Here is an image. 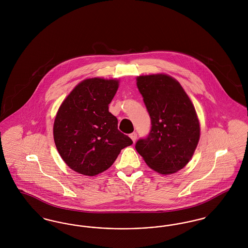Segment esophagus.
Instances as JSON below:
<instances>
[{
	"label": "esophagus",
	"mask_w": 248,
	"mask_h": 248,
	"mask_svg": "<svg viewBox=\"0 0 248 248\" xmlns=\"http://www.w3.org/2000/svg\"><path fill=\"white\" fill-rule=\"evenodd\" d=\"M129 137L131 138V140H133V142H135L137 140V139H138V134L136 132H133L132 134H130Z\"/></svg>",
	"instance_id": "34e87169"
}]
</instances>
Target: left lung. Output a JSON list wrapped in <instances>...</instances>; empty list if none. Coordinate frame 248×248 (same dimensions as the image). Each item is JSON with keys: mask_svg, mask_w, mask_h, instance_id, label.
<instances>
[{"mask_svg": "<svg viewBox=\"0 0 248 248\" xmlns=\"http://www.w3.org/2000/svg\"><path fill=\"white\" fill-rule=\"evenodd\" d=\"M137 85L152 127L136 150L154 171L168 175L189 163L200 139L195 108L180 83L165 74L139 76Z\"/></svg>", "mask_w": 248, "mask_h": 248, "instance_id": "8db88e82", "label": "left lung"}]
</instances>
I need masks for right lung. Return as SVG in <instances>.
I'll return each mask as SVG.
<instances>
[{"instance_id":"right-lung-1","label":"right lung","mask_w":248,"mask_h":248,"mask_svg":"<svg viewBox=\"0 0 248 248\" xmlns=\"http://www.w3.org/2000/svg\"><path fill=\"white\" fill-rule=\"evenodd\" d=\"M117 80L86 79L59 107L54 140L61 158L73 171L95 176L109 168L121 150L133 144L118 130L108 104L118 90Z\"/></svg>"}]
</instances>
